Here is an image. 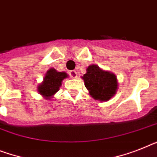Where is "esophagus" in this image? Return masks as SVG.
<instances>
[{"mask_svg": "<svg viewBox=\"0 0 157 157\" xmlns=\"http://www.w3.org/2000/svg\"><path fill=\"white\" fill-rule=\"evenodd\" d=\"M69 75L72 78H75L77 77V72H76V71H71Z\"/></svg>", "mask_w": 157, "mask_h": 157, "instance_id": "1", "label": "esophagus"}]
</instances>
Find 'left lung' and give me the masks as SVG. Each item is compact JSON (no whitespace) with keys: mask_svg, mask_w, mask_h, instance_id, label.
Here are the masks:
<instances>
[{"mask_svg":"<svg viewBox=\"0 0 157 157\" xmlns=\"http://www.w3.org/2000/svg\"><path fill=\"white\" fill-rule=\"evenodd\" d=\"M82 78L90 94L97 100H109L116 94L118 86L116 75L101 70L98 66H89Z\"/></svg>","mask_w":157,"mask_h":157,"instance_id":"left-lung-1","label":"left lung"}]
</instances>
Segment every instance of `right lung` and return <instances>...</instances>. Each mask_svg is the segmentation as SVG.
Returning <instances> with one entry per match:
<instances>
[{"label": "right lung", "mask_w": 157, "mask_h": 157, "mask_svg": "<svg viewBox=\"0 0 157 157\" xmlns=\"http://www.w3.org/2000/svg\"><path fill=\"white\" fill-rule=\"evenodd\" d=\"M67 75L65 72H58L56 70L50 69L44 78L42 83L38 86V92L46 98L54 95L59 90L62 81Z\"/></svg>", "instance_id": "add662e5"}]
</instances>
